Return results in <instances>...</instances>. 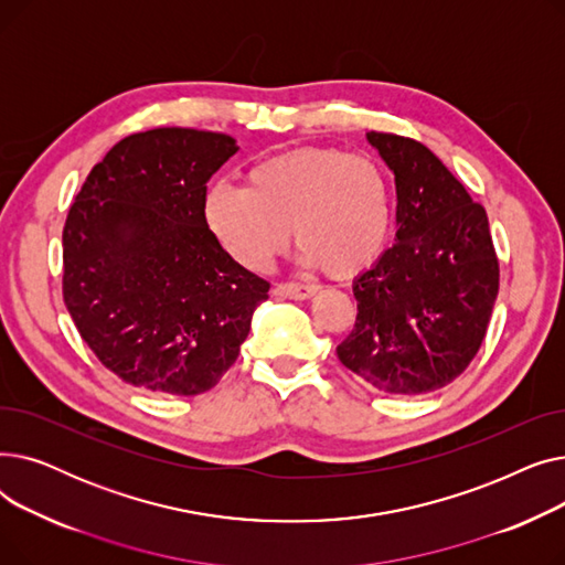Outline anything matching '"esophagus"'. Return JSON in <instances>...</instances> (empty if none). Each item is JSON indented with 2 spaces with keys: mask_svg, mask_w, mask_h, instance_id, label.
I'll list each match as a JSON object with an SVG mask.
<instances>
[{
  "mask_svg": "<svg viewBox=\"0 0 565 565\" xmlns=\"http://www.w3.org/2000/svg\"><path fill=\"white\" fill-rule=\"evenodd\" d=\"M316 290H318L316 286H305V284H279L275 288V295L288 300H309Z\"/></svg>",
  "mask_w": 565,
  "mask_h": 565,
  "instance_id": "esophagus-1",
  "label": "esophagus"
}]
</instances>
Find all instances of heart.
Instances as JSON below:
<instances>
[{
  "instance_id": "1",
  "label": "heart",
  "mask_w": 565,
  "mask_h": 565,
  "mask_svg": "<svg viewBox=\"0 0 565 565\" xmlns=\"http://www.w3.org/2000/svg\"><path fill=\"white\" fill-rule=\"evenodd\" d=\"M203 222L245 270L263 273L288 247L300 260L345 279L371 267L394 224V188L384 167L339 148H295L256 162L245 188L215 183L203 199Z\"/></svg>"
}]
</instances>
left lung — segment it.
Listing matches in <instances>:
<instances>
[{"instance_id": "obj_1", "label": "left lung", "mask_w": 565, "mask_h": 565, "mask_svg": "<svg viewBox=\"0 0 565 565\" xmlns=\"http://www.w3.org/2000/svg\"><path fill=\"white\" fill-rule=\"evenodd\" d=\"M396 181V243L358 275V320L337 348L354 375L417 396L454 382L479 352L499 290L488 215L424 143L366 132Z\"/></svg>"}]
</instances>
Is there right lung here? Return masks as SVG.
<instances>
[{
    "label": "right lung",
    "instance_id": "1",
    "mask_svg": "<svg viewBox=\"0 0 565 565\" xmlns=\"http://www.w3.org/2000/svg\"><path fill=\"white\" fill-rule=\"evenodd\" d=\"M233 137L156 128L118 141L64 226V300L86 345L132 387L196 396L237 360L270 284L203 222Z\"/></svg>",
    "mask_w": 565,
    "mask_h": 565
}]
</instances>
